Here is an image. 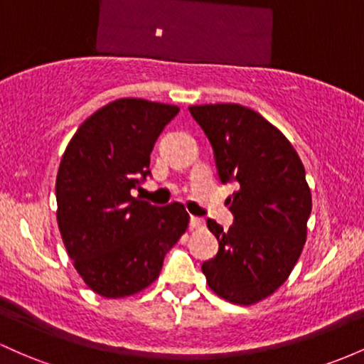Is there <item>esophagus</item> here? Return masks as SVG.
I'll return each instance as SVG.
<instances>
[{"label": "esophagus", "instance_id": "1", "mask_svg": "<svg viewBox=\"0 0 364 364\" xmlns=\"http://www.w3.org/2000/svg\"><path fill=\"white\" fill-rule=\"evenodd\" d=\"M200 228H203V221L200 218H191L190 219V230L195 231V230H200Z\"/></svg>", "mask_w": 364, "mask_h": 364}]
</instances>
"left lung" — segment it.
<instances>
[{
	"mask_svg": "<svg viewBox=\"0 0 364 364\" xmlns=\"http://www.w3.org/2000/svg\"><path fill=\"white\" fill-rule=\"evenodd\" d=\"M214 149L223 185L238 190L226 198L235 215L228 231L207 221L219 252L202 273L215 295L250 306L274 294L301 257L313 198L301 157L285 134L261 114L237 103L191 105Z\"/></svg>",
	"mask_w": 364,
	"mask_h": 364,
	"instance_id": "left-lung-1",
	"label": "left lung"
}]
</instances>
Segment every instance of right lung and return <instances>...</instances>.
<instances>
[{"label": "right lung", "mask_w": 364, "mask_h": 364, "mask_svg": "<svg viewBox=\"0 0 364 364\" xmlns=\"http://www.w3.org/2000/svg\"><path fill=\"white\" fill-rule=\"evenodd\" d=\"M179 107L141 98L107 103L79 126L60 161L57 221L87 289L122 299L159 278L166 254L185 235V205H150L131 195L150 173V151Z\"/></svg>", "instance_id": "right-lung-1"}]
</instances>
